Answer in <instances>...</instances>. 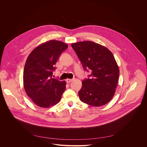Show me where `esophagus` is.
Returning <instances> with one entry per match:
<instances>
[{
	"mask_svg": "<svg viewBox=\"0 0 147 147\" xmlns=\"http://www.w3.org/2000/svg\"><path fill=\"white\" fill-rule=\"evenodd\" d=\"M73 80V79H67V80H66V82L67 83H71L72 81Z\"/></svg>",
	"mask_w": 147,
	"mask_h": 147,
	"instance_id": "34e87169",
	"label": "esophagus"
}]
</instances>
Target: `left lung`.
<instances>
[{
    "label": "left lung",
    "instance_id": "1",
    "mask_svg": "<svg viewBox=\"0 0 147 147\" xmlns=\"http://www.w3.org/2000/svg\"><path fill=\"white\" fill-rule=\"evenodd\" d=\"M84 70L91 74L82 82L80 100L92 106H101L113 97L118 83L119 69L112 53L105 46L89 41L71 44Z\"/></svg>",
    "mask_w": 147,
    "mask_h": 147
}]
</instances>
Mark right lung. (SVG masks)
Instances as JSON below:
<instances>
[{
    "mask_svg": "<svg viewBox=\"0 0 147 147\" xmlns=\"http://www.w3.org/2000/svg\"><path fill=\"white\" fill-rule=\"evenodd\" d=\"M67 47L64 42L50 40L36 47L27 58L23 73L24 87L38 106L50 107L61 99L66 83L53 78V71L59 55Z\"/></svg>",
    "mask_w": 147,
    "mask_h": 147,
    "instance_id": "1",
    "label": "right lung"
}]
</instances>
